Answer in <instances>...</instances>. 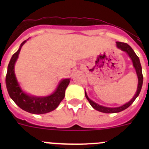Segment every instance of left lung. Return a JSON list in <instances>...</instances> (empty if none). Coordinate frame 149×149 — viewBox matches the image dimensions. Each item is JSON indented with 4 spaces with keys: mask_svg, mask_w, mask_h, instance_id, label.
Masks as SVG:
<instances>
[{
    "mask_svg": "<svg viewBox=\"0 0 149 149\" xmlns=\"http://www.w3.org/2000/svg\"><path fill=\"white\" fill-rule=\"evenodd\" d=\"M116 44L117 47H118V49H120L122 51H123V52H125L128 55V56L130 57V59H131L132 62H133V67L136 69V74H137L138 76V80H139V83H138L137 91H136V94H135L134 97L132 98V100H130V101H129L127 103L125 104L122 105L120 107H104L102 106V105L98 104L94 102V101H92V100H90V99L88 98V95H87L86 92L85 91L86 97L87 100L89 102L91 107H92L94 109H95L96 110L100 111V112H104V113H117V112H121V111L124 110V109H127L128 107H130V105L132 104V103L135 101V100H136L138 97V96L139 95L143 85V78L142 68H141L139 58L136 55V54L135 53V52L133 51V49H132L131 47L128 45L127 43L117 42Z\"/></svg>",
    "mask_w": 149,
    "mask_h": 149,
    "instance_id": "left-lung-1",
    "label": "left lung"
}]
</instances>
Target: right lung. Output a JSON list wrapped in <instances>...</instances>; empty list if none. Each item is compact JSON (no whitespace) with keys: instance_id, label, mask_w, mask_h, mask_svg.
Masks as SVG:
<instances>
[{"instance_id":"right-lung-1","label":"right lung","mask_w":149,"mask_h":149,"mask_svg":"<svg viewBox=\"0 0 149 149\" xmlns=\"http://www.w3.org/2000/svg\"><path fill=\"white\" fill-rule=\"evenodd\" d=\"M27 40H25L21 44L17 52H15L10 58L6 77L7 91L13 101L23 110L37 115L45 114L56 109L63 100L65 89L70 83V79H63L58 84L56 90L47 97H34L24 92L16 79L14 66L19 58L22 47Z\"/></svg>"}]
</instances>
